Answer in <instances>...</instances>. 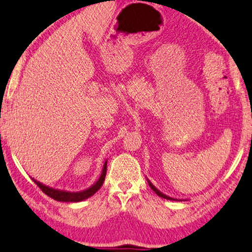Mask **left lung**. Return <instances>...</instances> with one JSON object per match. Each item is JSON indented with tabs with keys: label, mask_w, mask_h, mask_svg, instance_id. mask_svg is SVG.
Returning a JSON list of instances; mask_svg holds the SVG:
<instances>
[{
	"label": "left lung",
	"mask_w": 252,
	"mask_h": 252,
	"mask_svg": "<svg viewBox=\"0 0 252 252\" xmlns=\"http://www.w3.org/2000/svg\"><path fill=\"white\" fill-rule=\"evenodd\" d=\"M147 181H148L149 185H150V188L153 189V191H155V192L157 193V194H158V195L160 196V198H163V199H167V200H173V201H183V200H182V199H174V198H170V196H168V195L163 194V193H162V192H160L159 189H157V188L155 187V185H153V184L151 183V182L148 180V178H147Z\"/></svg>",
	"instance_id": "1"
}]
</instances>
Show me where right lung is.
I'll return each instance as SVG.
<instances>
[{
    "mask_svg": "<svg viewBox=\"0 0 252 252\" xmlns=\"http://www.w3.org/2000/svg\"><path fill=\"white\" fill-rule=\"evenodd\" d=\"M105 174H107V160H105L103 168H102V173L100 175L99 180H97L95 183L92 185V187L87 188L79 192H70V191H64V189H53V188L47 187V185H44L43 183H41V182L34 180V178H32V181H34V183L37 185V187L41 189L46 195H49L50 198L57 200V201L81 202V201H83V200L89 199L90 196H92L94 194V193H96L97 191H99V189L102 187V184H103V182H104Z\"/></svg>",
    "mask_w": 252,
    "mask_h": 252,
    "instance_id": "obj_1",
    "label": "right lung"
}]
</instances>
